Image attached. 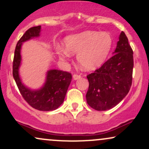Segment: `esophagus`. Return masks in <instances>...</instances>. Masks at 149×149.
Here are the masks:
<instances>
[{
    "label": "esophagus",
    "mask_w": 149,
    "mask_h": 149,
    "mask_svg": "<svg viewBox=\"0 0 149 149\" xmlns=\"http://www.w3.org/2000/svg\"><path fill=\"white\" fill-rule=\"evenodd\" d=\"M81 78V76L80 75H78V74H74L73 76V80H78V79H80V78Z\"/></svg>",
    "instance_id": "1"
}]
</instances>
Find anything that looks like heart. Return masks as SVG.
Masks as SVG:
<instances>
[{"mask_svg": "<svg viewBox=\"0 0 149 149\" xmlns=\"http://www.w3.org/2000/svg\"><path fill=\"white\" fill-rule=\"evenodd\" d=\"M65 47L58 49L61 60H66L71 54H77L78 64L85 70H93L104 64L110 52L112 38L105 32L85 31L69 36L65 39Z\"/></svg>", "mask_w": 149, "mask_h": 149, "instance_id": "obj_1", "label": "heart"}]
</instances>
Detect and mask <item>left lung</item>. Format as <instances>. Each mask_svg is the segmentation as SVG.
Here are the masks:
<instances>
[{"label":"left lung","mask_w":149,"mask_h":149,"mask_svg":"<svg viewBox=\"0 0 149 149\" xmlns=\"http://www.w3.org/2000/svg\"><path fill=\"white\" fill-rule=\"evenodd\" d=\"M133 66L132 49L122 31L113 55L100 69L87 76L88 105L97 111H107L119 104L130 90Z\"/></svg>","instance_id":"1"}]
</instances>
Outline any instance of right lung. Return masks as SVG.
I'll use <instances>...</instances> for the list:
<instances>
[{
  "label": "right lung",
  "mask_w": 149,
  "mask_h": 149,
  "mask_svg": "<svg viewBox=\"0 0 149 149\" xmlns=\"http://www.w3.org/2000/svg\"><path fill=\"white\" fill-rule=\"evenodd\" d=\"M40 29V26L31 27L25 32L17 42L13 59V74L19 90L26 102L37 110L49 111L57 109L63 103L72 79V76L71 73L60 70H49L47 72L45 84L37 90H31L22 83L19 75V69L22 60V42L38 37Z\"/></svg>",
  "instance_id": "1"
}]
</instances>
